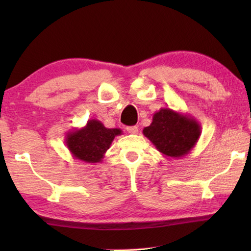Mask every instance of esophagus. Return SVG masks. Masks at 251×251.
I'll return each instance as SVG.
<instances>
[{"instance_id": "1", "label": "esophagus", "mask_w": 251, "mask_h": 251, "mask_svg": "<svg viewBox=\"0 0 251 251\" xmlns=\"http://www.w3.org/2000/svg\"><path fill=\"white\" fill-rule=\"evenodd\" d=\"M129 134H137L138 133V127L137 126H128L126 128Z\"/></svg>"}]
</instances>
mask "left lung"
<instances>
[{
  "label": "left lung",
  "mask_w": 251,
  "mask_h": 251,
  "mask_svg": "<svg viewBox=\"0 0 251 251\" xmlns=\"http://www.w3.org/2000/svg\"><path fill=\"white\" fill-rule=\"evenodd\" d=\"M143 134L161 155L178 159L192 151L201 137V126L189 114L164 107L152 115L151 124Z\"/></svg>",
  "instance_id": "1"
}]
</instances>
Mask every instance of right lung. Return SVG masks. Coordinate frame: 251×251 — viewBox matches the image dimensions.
<instances>
[{
  "mask_svg": "<svg viewBox=\"0 0 251 251\" xmlns=\"http://www.w3.org/2000/svg\"><path fill=\"white\" fill-rule=\"evenodd\" d=\"M123 134L120 128H106L103 123L90 120L82 128H74L65 136V144L75 159L96 164L103 160L114 138Z\"/></svg>",
  "mask_w": 251,
  "mask_h": 251,
  "instance_id": "1",
  "label": "right lung"
}]
</instances>
